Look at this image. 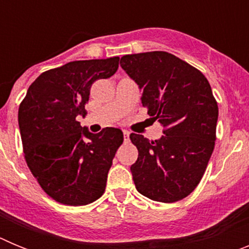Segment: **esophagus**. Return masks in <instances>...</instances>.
I'll return each mask as SVG.
<instances>
[{
  "mask_svg": "<svg viewBox=\"0 0 249 249\" xmlns=\"http://www.w3.org/2000/svg\"><path fill=\"white\" fill-rule=\"evenodd\" d=\"M123 141H124V142H128L129 141V132L128 131H123Z\"/></svg>",
  "mask_w": 249,
  "mask_h": 249,
  "instance_id": "1",
  "label": "esophagus"
}]
</instances>
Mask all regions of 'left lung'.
<instances>
[{
    "label": "left lung",
    "instance_id": "1",
    "mask_svg": "<svg viewBox=\"0 0 249 249\" xmlns=\"http://www.w3.org/2000/svg\"><path fill=\"white\" fill-rule=\"evenodd\" d=\"M120 63L164 128L155 141L129 136L138 149L131 166L136 188L152 201H179L199 183L214 148L218 106L212 89L202 72L168 52L126 54Z\"/></svg>",
    "mask_w": 249,
    "mask_h": 249
}]
</instances>
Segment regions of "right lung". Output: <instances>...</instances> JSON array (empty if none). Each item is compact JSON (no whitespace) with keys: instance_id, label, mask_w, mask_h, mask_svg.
Masks as SVG:
<instances>
[{"instance_id":"obj_1","label":"right lung","mask_w":249,"mask_h":249,"mask_svg":"<svg viewBox=\"0 0 249 249\" xmlns=\"http://www.w3.org/2000/svg\"><path fill=\"white\" fill-rule=\"evenodd\" d=\"M120 57L73 61L43 72L28 87L18 126L28 168L50 197L85 206L103 195L120 128L92 133L76 120L85 116L92 83L116 73Z\"/></svg>"}]
</instances>
